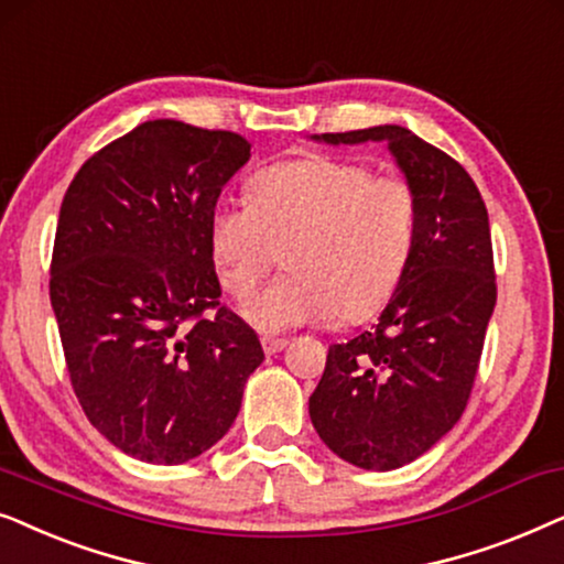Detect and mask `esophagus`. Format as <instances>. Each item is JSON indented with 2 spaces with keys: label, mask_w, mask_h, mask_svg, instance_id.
I'll list each match as a JSON object with an SVG mask.
<instances>
[{
  "label": "esophagus",
  "mask_w": 564,
  "mask_h": 564,
  "mask_svg": "<svg viewBox=\"0 0 564 564\" xmlns=\"http://www.w3.org/2000/svg\"><path fill=\"white\" fill-rule=\"evenodd\" d=\"M260 343H262V350H265L268 356H273V352H281L289 345L286 337H262Z\"/></svg>",
  "instance_id": "34e87169"
}]
</instances>
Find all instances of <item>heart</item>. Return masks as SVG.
Segmentation results:
<instances>
[{
	"label": "heart",
	"mask_w": 564,
	"mask_h": 564,
	"mask_svg": "<svg viewBox=\"0 0 564 564\" xmlns=\"http://www.w3.org/2000/svg\"><path fill=\"white\" fill-rule=\"evenodd\" d=\"M219 283L242 302L283 250L286 275L245 304L260 333L371 317L410 265L417 195L404 177L337 156H302L262 170L250 204L224 200L212 214Z\"/></svg>",
	"instance_id": "1"
}]
</instances>
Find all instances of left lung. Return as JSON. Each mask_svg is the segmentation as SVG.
I'll return each instance as SVG.
<instances>
[{
	"instance_id": "8db88e82",
	"label": "left lung",
	"mask_w": 564,
	"mask_h": 564,
	"mask_svg": "<svg viewBox=\"0 0 564 564\" xmlns=\"http://www.w3.org/2000/svg\"><path fill=\"white\" fill-rule=\"evenodd\" d=\"M325 144L384 141L417 195L410 265L371 329L329 345L310 397L314 431L352 467L415 462L456 425L492 317L490 221L475 180L402 126L322 133Z\"/></svg>"
}]
</instances>
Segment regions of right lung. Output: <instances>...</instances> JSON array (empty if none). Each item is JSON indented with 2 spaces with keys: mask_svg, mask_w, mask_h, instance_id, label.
<instances>
[{
  "mask_svg": "<svg viewBox=\"0 0 564 564\" xmlns=\"http://www.w3.org/2000/svg\"><path fill=\"white\" fill-rule=\"evenodd\" d=\"M250 141L147 120L74 175L58 214L51 306L74 394L139 462L183 464L235 423L265 358L219 304L212 214Z\"/></svg>",
  "mask_w": 564,
  "mask_h": 564,
  "instance_id": "1",
  "label": "right lung"
}]
</instances>
